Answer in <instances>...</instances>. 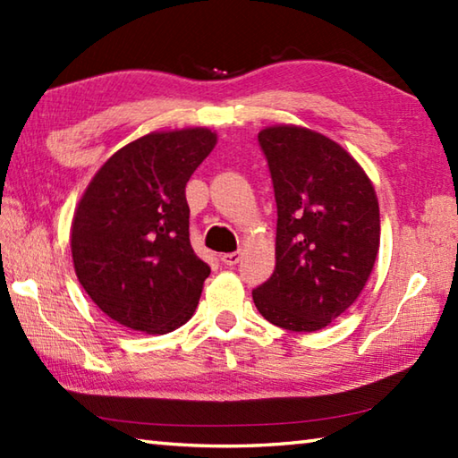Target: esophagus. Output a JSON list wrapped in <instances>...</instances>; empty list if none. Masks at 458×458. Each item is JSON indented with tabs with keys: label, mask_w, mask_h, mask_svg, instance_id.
I'll list each match as a JSON object with an SVG mask.
<instances>
[{
	"label": "esophagus",
	"mask_w": 458,
	"mask_h": 458,
	"mask_svg": "<svg viewBox=\"0 0 458 458\" xmlns=\"http://www.w3.org/2000/svg\"><path fill=\"white\" fill-rule=\"evenodd\" d=\"M238 260H240V252H226V254H222V262L226 267H234V265H238Z\"/></svg>",
	"instance_id": "34e87169"
}]
</instances>
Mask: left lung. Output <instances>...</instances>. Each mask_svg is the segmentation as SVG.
I'll return each instance as SVG.
<instances>
[{
	"instance_id": "left-lung-1",
	"label": "left lung",
	"mask_w": 458,
	"mask_h": 458,
	"mask_svg": "<svg viewBox=\"0 0 458 458\" xmlns=\"http://www.w3.org/2000/svg\"><path fill=\"white\" fill-rule=\"evenodd\" d=\"M276 199L275 273L252 291L276 327L319 331L366 286L379 250V206L363 167L333 139L299 125L259 133Z\"/></svg>"
}]
</instances>
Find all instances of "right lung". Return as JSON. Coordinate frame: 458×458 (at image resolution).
<instances>
[{
  "label": "right lung",
  "instance_id": "obj_1",
  "mask_svg": "<svg viewBox=\"0 0 458 458\" xmlns=\"http://www.w3.org/2000/svg\"><path fill=\"white\" fill-rule=\"evenodd\" d=\"M216 131H153L113 153L74 210L71 250L82 289L129 329L164 335L196 311L210 267L190 244L185 183Z\"/></svg>",
  "mask_w": 458,
  "mask_h": 458
}]
</instances>
